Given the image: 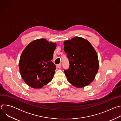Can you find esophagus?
<instances>
[{"label":"esophagus","instance_id":"esophagus-1","mask_svg":"<svg viewBox=\"0 0 121 121\" xmlns=\"http://www.w3.org/2000/svg\"><path fill=\"white\" fill-rule=\"evenodd\" d=\"M56 67L58 68H60L61 67V64H58L56 65Z\"/></svg>","mask_w":121,"mask_h":121}]
</instances>
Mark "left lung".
<instances>
[{"mask_svg":"<svg viewBox=\"0 0 121 121\" xmlns=\"http://www.w3.org/2000/svg\"><path fill=\"white\" fill-rule=\"evenodd\" d=\"M64 45L70 65L68 69L64 70L67 80L76 88L89 85L94 79L99 69L95 49L88 41L79 37L65 41Z\"/></svg>","mask_w":121,"mask_h":121,"instance_id":"8db88e82","label":"left lung"}]
</instances>
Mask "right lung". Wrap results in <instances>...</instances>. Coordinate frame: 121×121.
<instances>
[{
    "label": "right lung",
    "mask_w": 121,
    "mask_h": 121,
    "mask_svg": "<svg viewBox=\"0 0 121 121\" xmlns=\"http://www.w3.org/2000/svg\"><path fill=\"white\" fill-rule=\"evenodd\" d=\"M56 43L40 39L30 43L23 51L19 61L21 75L30 87L39 89L52 79L56 66L52 61Z\"/></svg>",
    "instance_id": "right-lung-1"
}]
</instances>
